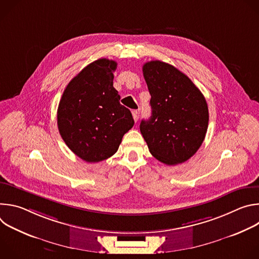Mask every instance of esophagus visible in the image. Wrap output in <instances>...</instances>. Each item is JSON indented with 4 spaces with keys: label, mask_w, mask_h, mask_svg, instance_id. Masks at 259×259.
Here are the masks:
<instances>
[{
    "label": "esophagus",
    "mask_w": 259,
    "mask_h": 259,
    "mask_svg": "<svg viewBox=\"0 0 259 259\" xmlns=\"http://www.w3.org/2000/svg\"><path fill=\"white\" fill-rule=\"evenodd\" d=\"M132 116H133L134 121L137 122V120L139 118V112H138V110H132Z\"/></svg>",
    "instance_id": "34e87169"
}]
</instances>
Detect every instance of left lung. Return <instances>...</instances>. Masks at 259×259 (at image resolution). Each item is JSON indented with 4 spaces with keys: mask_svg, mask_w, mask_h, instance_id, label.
<instances>
[{
    "mask_svg": "<svg viewBox=\"0 0 259 259\" xmlns=\"http://www.w3.org/2000/svg\"><path fill=\"white\" fill-rule=\"evenodd\" d=\"M142 71L152 96V116L141 121L140 132L160 162H186L205 139L209 122L206 99L188 76L169 63L149 61Z\"/></svg>",
    "mask_w": 259,
    "mask_h": 259,
    "instance_id": "8db88e82",
    "label": "left lung"
}]
</instances>
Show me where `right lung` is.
<instances>
[{
	"label": "right lung",
	"mask_w": 259,
	"mask_h": 259,
	"mask_svg": "<svg viewBox=\"0 0 259 259\" xmlns=\"http://www.w3.org/2000/svg\"><path fill=\"white\" fill-rule=\"evenodd\" d=\"M117 62L97 59L73 78L59 101L57 125L68 149L88 163L112 157L134 125L113 86Z\"/></svg>",
	"instance_id": "obj_1"
}]
</instances>
